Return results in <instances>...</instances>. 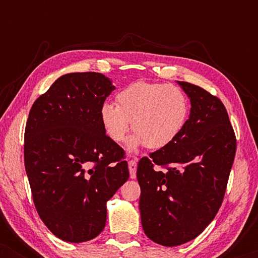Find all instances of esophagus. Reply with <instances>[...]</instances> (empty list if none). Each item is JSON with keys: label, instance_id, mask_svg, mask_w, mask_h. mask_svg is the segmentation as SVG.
<instances>
[{"label": "esophagus", "instance_id": "34e87169", "mask_svg": "<svg viewBox=\"0 0 258 258\" xmlns=\"http://www.w3.org/2000/svg\"><path fill=\"white\" fill-rule=\"evenodd\" d=\"M129 172H130V178H135L136 177V168H137V161L136 160H132L129 161Z\"/></svg>", "mask_w": 258, "mask_h": 258}]
</instances>
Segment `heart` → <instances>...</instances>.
<instances>
[{"mask_svg": "<svg viewBox=\"0 0 258 258\" xmlns=\"http://www.w3.org/2000/svg\"><path fill=\"white\" fill-rule=\"evenodd\" d=\"M117 105L105 102L100 119L105 134L122 142L132 129L136 134L128 142L130 151L146 146L156 150L169 146L181 135L188 122L190 104L181 88L137 81L116 95Z\"/></svg>", "mask_w": 258, "mask_h": 258, "instance_id": "obj_1", "label": "heart"}]
</instances>
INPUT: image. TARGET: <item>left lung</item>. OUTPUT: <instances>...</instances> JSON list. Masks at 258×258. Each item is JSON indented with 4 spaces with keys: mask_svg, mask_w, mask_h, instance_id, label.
<instances>
[{
    "mask_svg": "<svg viewBox=\"0 0 258 258\" xmlns=\"http://www.w3.org/2000/svg\"><path fill=\"white\" fill-rule=\"evenodd\" d=\"M178 84L191 103L185 128L137 165L143 230L165 246L191 241L214 220L236 154L234 129L220 98L195 84Z\"/></svg>",
    "mask_w": 258,
    "mask_h": 258,
    "instance_id": "8db88e82",
    "label": "left lung"
}]
</instances>
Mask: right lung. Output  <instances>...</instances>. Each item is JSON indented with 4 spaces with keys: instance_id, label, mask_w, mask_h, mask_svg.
<instances>
[{
    "instance_id": "obj_1",
    "label": "right lung",
    "mask_w": 258,
    "mask_h": 258,
    "mask_svg": "<svg viewBox=\"0 0 258 258\" xmlns=\"http://www.w3.org/2000/svg\"><path fill=\"white\" fill-rule=\"evenodd\" d=\"M115 89L100 73L63 75L34 102L24 132V165L41 220L66 242L93 239L105 203L129 178L125 153L102 126Z\"/></svg>"
}]
</instances>
